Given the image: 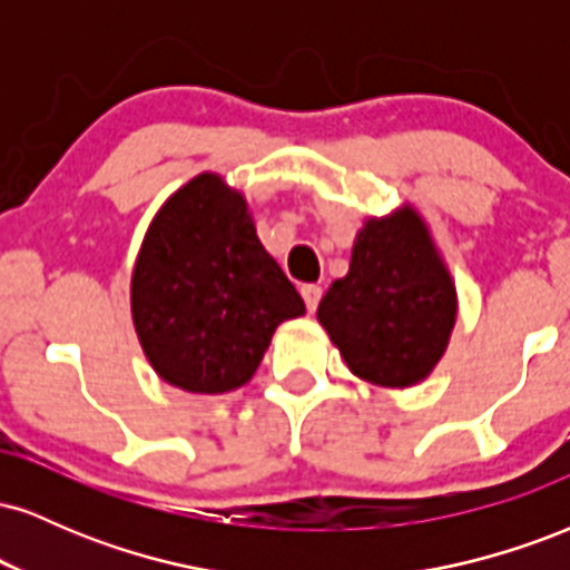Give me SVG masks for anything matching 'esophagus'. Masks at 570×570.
<instances>
[{
	"mask_svg": "<svg viewBox=\"0 0 570 570\" xmlns=\"http://www.w3.org/2000/svg\"><path fill=\"white\" fill-rule=\"evenodd\" d=\"M299 294H303V299H305V307L307 311H316L318 307V303H322V294H324V289L318 284H303L299 286Z\"/></svg>",
	"mask_w": 570,
	"mask_h": 570,
	"instance_id": "obj_1",
	"label": "esophagus"
}]
</instances>
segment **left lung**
Masks as SVG:
<instances>
[{"label": "left lung", "mask_w": 570, "mask_h": 570, "mask_svg": "<svg viewBox=\"0 0 570 570\" xmlns=\"http://www.w3.org/2000/svg\"><path fill=\"white\" fill-rule=\"evenodd\" d=\"M318 322L353 375L404 389L440 362L455 324V286L415 214L370 219L351 271L318 305Z\"/></svg>", "instance_id": "left-lung-1"}]
</instances>
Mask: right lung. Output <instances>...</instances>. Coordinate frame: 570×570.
Instances as JSON below:
<instances>
[{"label":"right lung","mask_w":570,"mask_h":570,"mask_svg":"<svg viewBox=\"0 0 570 570\" xmlns=\"http://www.w3.org/2000/svg\"><path fill=\"white\" fill-rule=\"evenodd\" d=\"M144 353L193 394L238 389L303 297L259 244L246 200L214 174L181 187L149 225L130 284Z\"/></svg>","instance_id":"add662e5"}]
</instances>
